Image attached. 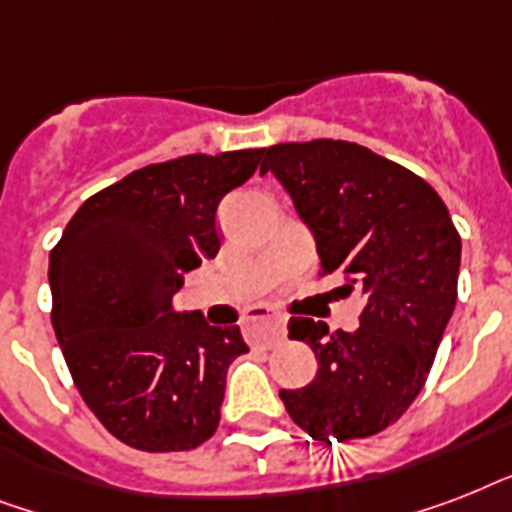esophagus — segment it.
Returning <instances> with one entry per match:
<instances>
[{
  "mask_svg": "<svg viewBox=\"0 0 512 512\" xmlns=\"http://www.w3.org/2000/svg\"><path fill=\"white\" fill-rule=\"evenodd\" d=\"M244 321H247L249 340L255 345H263V348H273L287 335V321L281 319L279 313H273L271 308H265V305H255Z\"/></svg>",
  "mask_w": 512,
  "mask_h": 512,
  "instance_id": "34e87169",
  "label": "esophagus"
}]
</instances>
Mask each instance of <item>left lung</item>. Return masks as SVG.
Returning a JSON list of instances; mask_svg holds the SVG:
<instances>
[{"label":"left lung","instance_id":"obj_1","mask_svg":"<svg viewBox=\"0 0 512 512\" xmlns=\"http://www.w3.org/2000/svg\"><path fill=\"white\" fill-rule=\"evenodd\" d=\"M260 172L276 175L311 228L321 276L340 273L342 292L364 297L356 332L289 319V340L308 342L319 369L281 401L313 441L374 436L428 380L457 303L460 233L422 177L358 143H279Z\"/></svg>","mask_w":512,"mask_h":512}]
</instances>
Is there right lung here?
I'll return each instance as SVG.
<instances>
[{"instance_id":"obj_1","label":"right lung","mask_w":512,"mask_h":512,"mask_svg":"<svg viewBox=\"0 0 512 512\" xmlns=\"http://www.w3.org/2000/svg\"><path fill=\"white\" fill-rule=\"evenodd\" d=\"M265 148L148 164L84 201L50 252L52 329L84 404L140 452L215 436L239 327L175 313L183 276L220 249L215 215Z\"/></svg>"}]
</instances>
